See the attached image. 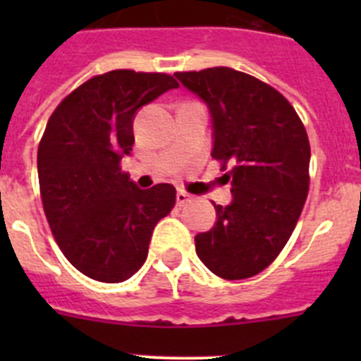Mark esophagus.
<instances>
[{"mask_svg":"<svg viewBox=\"0 0 361 361\" xmlns=\"http://www.w3.org/2000/svg\"><path fill=\"white\" fill-rule=\"evenodd\" d=\"M188 202H191L190 193H186L184 190H178L177 191V204H178V206H186Z\"/></svg>","mask_w":361,"mask_h":361,"instance_id":"34e87169","label":"esophagus"}]
</instances>
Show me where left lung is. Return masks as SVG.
<instances>
[{
	"instance_id": "1",
	"label": "left lung",
	"mask_w": 361,
	"mask_h": 361,
	"mask_svg": "<svg viewBox=\"0 0 361 361\" xmlns=\"http://www.w3.org/2000/svg\"><path fill=\"white\" fill-rule=\"evenodd\" d=\"M206 101L213 119L212 157L231 183L233 202L215 204L216 224L195 237L212 273L244 280L266 269L288 244L309 193L307 132L288 99L228 66L177 72Z\"/></svg>"
}]
</instances>
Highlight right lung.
<instances>
[{"instance_id": "right-lung-1", "label": "right lung", "mask_w": 361, "mask_h": 361, "mask_svg": "<svg viewBox=\"0 0 361 361\" xmlns=\"http://www.w3.org/2000/svg\"><path fill=\"white\" fill-rule=\"evenodd\" d=\"M178 82L161 72L111 70L70 92L37 148L43 209L59 250L82 275L117 283L141 269L152 233L175 206V188L139 190L121 161L133 116Z\"/></svg>"}]
</instances>
